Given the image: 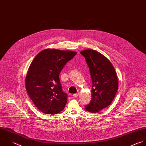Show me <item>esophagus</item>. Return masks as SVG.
I'll return each mask as SVG.
<instances>
[{"instance_id": "esophagus-1", "label": "esophagus", "mask_w": 146, "mask_h": 146, "mask_svg": "<svg viewBox=\"0 0 146 146\" xmlns=\"http://www.w3.org/2000/svg\"><path fill=\"white\" fill-rule=\"evenodd\" d=\"M79 93H76V94H75L73 95V96L74 97H77L78 96H79Z\"/></svg>"}]
</instances>
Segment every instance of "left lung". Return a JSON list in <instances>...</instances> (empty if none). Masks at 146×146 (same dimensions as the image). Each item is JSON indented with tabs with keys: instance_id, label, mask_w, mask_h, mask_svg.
Listing matches in <instances>:
<instances>
[{
	"instance_id": "8db88e82",
	"label": "left lung",
	"mask_w": 146,
	"mask_h": 146,
	"mask_svg": "<svg viewBox=\"0 0 146 146\" xmlns=\"http://www.w3.org/2000/svg\"><path fill=\"white\" fill-rule=\"evenodd\" d=\"M90 68L92 82V98L85 106L87 111L97 113L109 106L117 92L118 83L115 69L102 54L92 49L80 51Z\"/></svg>"
}]
</instances>
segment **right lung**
Returning <instances> with one entry per match:
<instances>
[{
	"label": "right lung",
	"mask_w": 146,
	"mask_h": 146,
	"mask_svg": "<svg viewBox=\"0 0 146 146\" xmlns=\"http://www.w3.org/2000/svg\"><path fill=\"white\" fill-rule=\"evenodd\" d=\"M76 54L72 51L45 49L31 63L25 79L26 90L42 113L56 114L65 107L68 95L62 90L59 74Z\"/></svg>",
	"instance_id": "1"
}]
</instances>
